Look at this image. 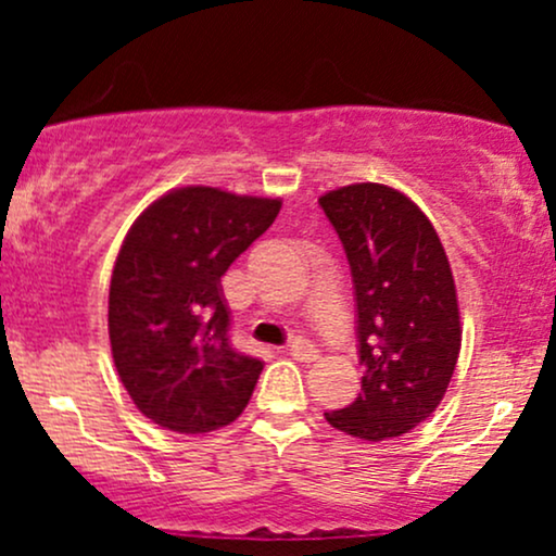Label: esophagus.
Instances as JSON below:
<instances>
[{
	"label": "esophagus",
	"instance_id": "1",
	"mask_svg": "<svg viewBox=\"0 0 556 556\" xmlns=\"http://www.w3.org/2000/svg\"><path fill=\"white\" fill-rule=\"evenodd\" d=\"M290 355L295 361H303V363H311V361H316L318 358V350H316V344H311L308 340H303V337H298V340H292L290 342Z\"/></svg>",
	"mask_w": 556,
	"mask_h": 556
}]
</instances>
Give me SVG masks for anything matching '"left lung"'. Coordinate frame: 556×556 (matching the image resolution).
Returning a JSON list of instances; mask_svg holds the SVG:
<instances>
[{"mask_svg": "<svg viewBox=\"0 0 556 556\" xmlns=\"http://www.w3.org/2000/svg\"><path fill=\"white\" fill-rule=\"evenodd\" d=\"M318 203L350 261L363 366L353 405L324 416L366 442L402 437L437 410L460 355L450 258L429 216L389 185H344Z\"/></svg>", "mask_w": 556, "mask_h": 556, "instance_id": "1", "label": "left lung"}]
</instances>
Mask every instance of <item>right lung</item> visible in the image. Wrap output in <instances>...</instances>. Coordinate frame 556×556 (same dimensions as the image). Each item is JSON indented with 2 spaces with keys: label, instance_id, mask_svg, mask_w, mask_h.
Here are the masks:
<instances>
[{
  "label": "right lung",
  "instance_id": "add662e5",
  "mask_svg": "<svg viewBox=\"0 0 556 556\" xmlns=\"http://www.w3.org/2000/svg\"><path fill=\"white\" fill-rule=\"evenodd\" d=\"M279 208V198L188 185L132 222L110 285L112 358L162 429L206 433L245 410L264 363L229 342L222 277Z\"/></svg>",
  "mask_w": 556,
  "mask_h": 556
}]
</instances>
